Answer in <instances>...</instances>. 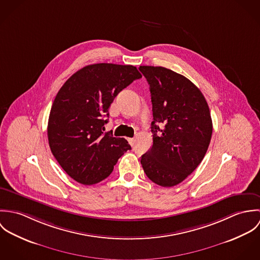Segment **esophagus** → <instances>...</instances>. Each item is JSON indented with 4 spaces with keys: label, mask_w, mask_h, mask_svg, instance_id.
Returning a JSON list of instances; mask_svg holds the SVG:
<instances>
[{
    "label": "esophagus",
    "mask_w": 260,
    "mask_h": 260,
    "mask_svg": "<svg viewBox=\"0 0 260 260\" xmlns=\"http://www.w3.org/2000/svg\"><path fill=\"white\" fill-rule=\"evenodd\" d=\"M128 141H129V143H130V145H131V146H133V145H134V142H135L134 138H128Z\"/></svg>",
    "instance_id": "obj_1"
}]
</instances>
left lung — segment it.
I'll list each match as a JSON object with an SVG mask.
<instances>
[{"instance_id":"1","label":"left lung","mask_w":260,"mask_h":260,"mask_svg":"<svg viewBox=\"0 0 260 260\" xmlns=\"http://www.w3.org/2000/svg\"><path fill=\"white\" fill-rule=\"evenodd\" d=\"M139 70L150 86L153 112V145L142 155L141 164L157 185H177L206 154L212 135L209 107L184 76L164 67L140 66Z\"/></svg>"}]
</instances>
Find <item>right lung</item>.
I'll return each instance as SVG.
<instances>
[{"mask_svg": "<svg viewBox=\"0 0 260 260\" xmlns=\"http://www.w3.org/2000/svg\"><path fill=\"white\" fill-rule=\"evenodd\" d=\"M142 75L132 65L99 63L72 75L57 93L48 121L51 151L75 181L96 184L107 178L131 146L104 133L115 97Z\"/></svg>", "mask_w": 260, "mask_h": 260, "instance_id": "obj_1", "label": "right lung"}]
</instances>
